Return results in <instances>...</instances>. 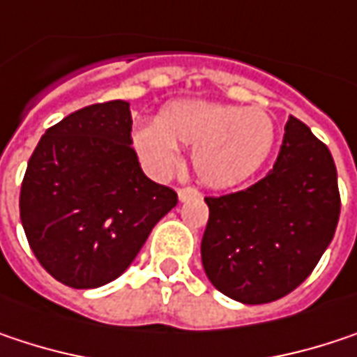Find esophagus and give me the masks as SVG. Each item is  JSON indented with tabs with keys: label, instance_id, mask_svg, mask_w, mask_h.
<instances>
[{
	"label": "esophagus",
	"instance_id": "34e87169",
	"mask_svg": "<svg viewBox=\"0 0 357 357\" xmlns=\"http://www.w3.org/2000/svg\"><path fill=\"white\" fill-rule=\"evenodd\" d=\"M178 198L179 202H185V200H192V198H200V192L196 188H179Z\"/></svg>",
	"mask_w": 357,
	"mask_h": 357
}]
</instances>
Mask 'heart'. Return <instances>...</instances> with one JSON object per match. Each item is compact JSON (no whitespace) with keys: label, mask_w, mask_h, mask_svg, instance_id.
Segmentation results:
<instances>
[{"label":"heart","mask_w":357,"mask_h":357,"mask_svg":"<svg viewBox=\"0 0 357 357\" xmlns=\"http://www.w3.org/2000/svg\"><path fill=\"white\" fill-rule=\"evenodd\" d=\"M272 118L257 108L211 100H176L155 122L132 132V145L155 176L169 174L179 161L178 146H192V167L202 183L229 190L251 178L274 146Z\"/></svg>","instance_id":"obj_1"}]
</instances>
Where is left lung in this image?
I'll return each instance as SVG.
<instances>
[{"mask_svg": "<svg viewBox=\"0 0 357 357\" xmlns=\"http://www.w3.org/2000/svg\"><path fill=\"white\" fill-rule=\"evenodd\" d=\"M204 200V272L218 292L243 305L272 303L301 286L331 243L341 208L329 149L294 116L266 178Z\"/></svg>", "mask_w": 357, "mask_h": 357, "instance_id": "8db88e82", "label": "left lung"}]
</instances>
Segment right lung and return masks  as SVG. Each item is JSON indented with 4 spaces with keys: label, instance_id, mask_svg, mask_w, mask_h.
<instances>
[{
    "label": "right lung",
    "instance_id": "add662e5",
    "mask_svg": "<svg viewBox=\"0 0 357 357\" xmlns=\"http://www.w3.org/2000/svg\"><path fill=\"white\" fill-rule=\"evenodd\" d=\"M130 104L85 106L50 126L20 192V218L40 266L71 288H100L132 264L178 194L146 178L132 149Z\"/></svg>",
    "mask_w": 357,
    "mask_h": 357
}]
</instances>
